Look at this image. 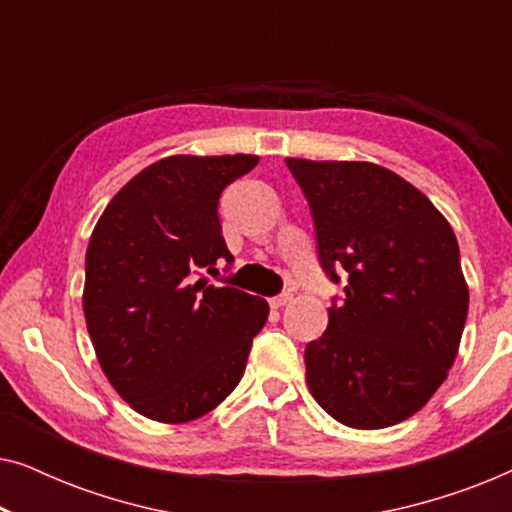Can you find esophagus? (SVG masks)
I'll use <instances>...</instances> for the list:
<instances>
[{
    "mask_svg": "<svg viewBox=\"0 0 512 512\" xmlns=\"http://www.w3.org/2000/svg\"><path fill=\"white\" fill-rule=\"evenodd\" d=\"M291 300H293V296H291L289 291H286V293H279V296L270 298V307H275V310H277V307H284V305H289Z\"/></svg>",
    "mask_w": 512,
    "mask_h": 512,
    "instance_id": "esophagus-1",
    "label": "esophagus"
}]
</instances>
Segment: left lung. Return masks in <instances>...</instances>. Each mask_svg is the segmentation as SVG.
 Wrapping results in <instances>:
<instances>
[{
  "label": "left lung",
  "mask_w": 512,
  "mask_h": 512,
  "mask_svg": "<svg viewBox=\"0 0 512 512\" xmlns=\"http://www.w3.org/2000/svg\"><path fill=\"white\" fill-rule=\"evenodd\" d=\"M310 205L317 254L345 296L305 347L314 401L352 429H384L445 382L468 314L459 244L424 193L387 167L286 158Z\"/></svg>",
  "instance_id": "obj_1"
}]
</instances>
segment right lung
I'll return each instance as SVG.
<instances>
[{"label": "right lung", "instance_id": "right-lung-1", "mask_svg": "<svg viewBox=\"0 0 512 512\" xmlns=\"http://www.w3.org/2000/svg\"><path fill=\"white\" fill-rule=\"evenodd\" d=\"M258 156H170L130 179L90 235L83 312L97 361L139 415L165 424L214 410L242 380L263 298L212 284L233 265L219 198Z\"/></svg>", "mask_w": 512, "mask_h": 512}]
</instances>
